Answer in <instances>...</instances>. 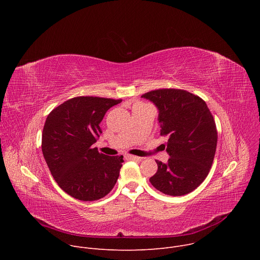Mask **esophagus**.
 I'll list each match as a JSON object with an SVG mask.
<instances>
[{
    "mask_svg": "<svg viewBox=\"0 0 260 260\" xmlns=\"http://www.w3.org/2000/svg\"><path fill=\"white\" fill-rule=\"evenodd\" d=\"M125 158L129 159V160H137V161L141 160V157H138V156H135V155H126Z\"/></svg>",
    "mask_w": 260,
    "mask_h": 260,
    "instance_id": "obj_1",
    "label": "esophagus"
}]
</instances>
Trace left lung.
<instances>
[{
  "label": "left lung",
  "instance_id": "8db88e82",
  "mask_svg": "<svg viewBox=\"0 0 260 260\" xmlns=\"http://www.w3.org/2000/svg\"><path fill=\"white\" fill-rule=\"evenodd\" d=\"M158 110L160 135L168 136L170 158L155 160L157 172L149 181L160 192L181 197L198 188L212 167L217 131L210 110L200 96L181 89H157L143 94Z\"/></svg>",
  "mask_w": 260,
  "mask_h": 260
}]
</instances>
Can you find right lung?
Segmentation results:
<instances>
[{"mask_svg":"<svg viewBox=\"0 0 260 260\" xmlns=\"http://www.w3.org/2000/svg\"><path fill=\"white\" fill-rule=\"evenodd\" d=\"M121 100L78 96L66 101L47 116L42 152L58 186L74 199L98 201L113 189L123 156L99 153L92 145L100 138L107 111Z\"/></svg>","mask_w":260,"mask_h":260,"instance_id":"1","label":"right lung"}]
</instances>
